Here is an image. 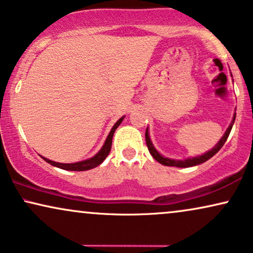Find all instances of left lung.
Listing matches in <instances>:
<instances>
[{
  "label": "left lung",
  "mask_w": 253,
  "mask_h": 253,
  "mask_svg": "<svg viewBox=\"0 0 253 253\" xmlns=\"http://www.w3.org/2000/svg\"><path fill=\"white\" fill-rule=\"evenodd\" d=\"M235 119H236V113L234 114V117H232V121L230 123V126L225 131L224 134H223V137L221 139L218 140V143L216 144V145L212 147L211 150L207 151L206 153H203L201 156H198V157H193V158H187V159H183V160H176V159H169V158H166V157H164L160 155L158 151L156 150V147L153 146L152 142H151L150 139V134H149V127L146 129V132H145V139H146V145H147V149H149L151 156L155 158L157 162L162 164V165H165V166H174V167H192V166H196V165H200V164L207 162L208 159H211L212 156H215L216 153L218 152L219 150H221V147L224 145V143L227 142L228 137H229V133H230V131L232 129V126H234L235 123Z\"/></svg>",
  "instance_id": "8db88e82"
}]
</instances>
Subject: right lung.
Masks as SVG:
<instances>
[{
  "label": "right lung",
  "mask_w": 253,
  "mask_h": 253,
  "mask_svg": "<svg viewBox=\"0 0 253 253\" xmlns=\"http://www.w3.org/2000/svg\"><path fill=\"white\" fill-rule=\"evenodd\" d=\"M123 120H124V116L121 117V119L114 124V126L111 127L110 132H109V134H108V137H107L106 142H104V144H103V146L101 147V150L98 151L96 155H95L94 157H91V158H89V159L83 160V162H78V163H72V164H62V163L53 162V160L45 158V157H42V158L44 159L46 163L51 164L52 166L59 167V169H66V170H88V169H94V167H96L100 165V164H102L103 160L107 158L108 155H109L110 149H111V143H113L114 132H115V130L119 127L120 124L122 123Z\"/></svg>",
  "instance_id": "right-lung-1"
}]
</instances>
